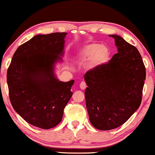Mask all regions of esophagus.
Returning a JSON list of instances; mask_svg holds the SVG:
<instances>
[{
    "label": "esophagus",
    "instance_id": "34e87169",
    "mask_svg": "<svg viewBox=\"0 0 155 155\" xmlns=\"http://www.w3.org/2000/svg\"><path fill=\"white\" fill-rule=\"evenodd\" d=\"M86 87H87L86 83H85L84 81H81V82L80 83V88H81V90H85Z\"/></svg>",
    "mask_w": 155,
    "mask_h": 155
}]
</instances>
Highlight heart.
I'll list each match as a JSON object with an SVG mask.
<instances>
[{
  "label": "heart",
  "mask_w": 155,
  "mask_h": 155,
  "mask_svg": "<svg viewBox=\"0 0 155 155\" xmlns=\"http://www.w3.org/2000/svg\"><path fill=\"white\" fill-rule=\"evenodd\" d=\"M109 56V49L106 45L92 42L80 47L74 58L79 63L87 61L88 70L94 71L107 63Z\"/></svg>",
  "instance_id": "b5f03b06"
}]
</instances>
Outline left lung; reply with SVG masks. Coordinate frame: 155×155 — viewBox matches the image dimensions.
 Instances as JSON below:
<instances>
[{
	"label": "left lung",
	"instance_id": "1",
	"mask_svg": "<svg viewBox=\"0 0 155 155\" xmlns=\"http://www.w3.org/2000/svg\"><path fill=\"white\" fill-rule=\"evenodd\" d=\"M118 52L107 63L85 74L86 106L91 124L109 130L124 124L139 108L146 68L139 51L117 35Z\"/></svg>",
	"mask_w": 155,
	"mask_h": 155
}]
</instances>
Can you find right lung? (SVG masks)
<instances>
[{
  "mask_svg": "<svg viewBox=\"0 0 155 155\" xmlns=\"http://www.w3.org/2000/svg\"><path fill=\"white\" fill-rule=\"evenodd\" d=\"M66 33L36 35L17 48L7 71L11 104L32 125L50 129L63 119L74 80L63 82L54 74L62 62Z\"/></svg>",
  "mask_w": 155,
  "mask_h": 155,
  "instance_id": "add662e5",
  "label": "right lung"
}]
</instances>
